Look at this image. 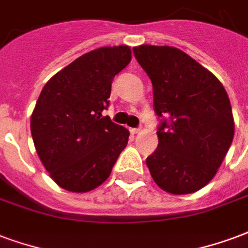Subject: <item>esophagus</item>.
Here are the masks:
<instances>
[{
    "label": "esophagus",
    "instance_id": "esophagus-1",
    "mask_svg": "<svg viewBox=\"0 0 248 248\" xmlns=\"http://www.w3.org/2000/svg\"><path fill=\"white\" fill-rule=\"evenodd\" d=\"M140 131H142V129H140V127H139V129H130V133L133 134V135H135V134H139Z\"/></svg>",
    "mask_w": 248,
    "mask_h": 248
}]
</instances>
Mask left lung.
I'll use <instances>...</instances> for the list:
<instances>
[{
    "mask_svg": "<svg viewBox=\"0 0 248 248\" xmlns=\"http://www.w3.org/2000/svg\"><path fill=\"white\" fill-rule=\"evenodd\" d=\"M134 55L151 78L154 106L163 121L159 144L147 157L152 179L170 194H189L210 183L234 138L225 88L189 55L170 46L142 45ZM169 130H167L166 129Z\"/></svg>",
    "mask_w": 248,
    "mask_h": 248,
    "instance_id": "obj_1",
    "label": "left lung"
}]
</instances>
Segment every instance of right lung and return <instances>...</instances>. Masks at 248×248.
I'll use <instances>...</instances> for the list:
<instances>
[{
  "mask_svg": "<svg viewBox=\"0 0 248 248\" xmlns=\"http://www.w3.org/2000/svg\"><path fill=\"white\" fill-rule=\"evenodd\" d=\"M131 62L129 46L93 49L49 78L31 114L40 161L56 184L75 193L109 177L129 142V130L102 117L111 81Z\"/></svg>",
  "mask_w": 248,
  "mask_h": 248,
  "instance_id": "1",
  "label": "right lung"
}]
</instances>
